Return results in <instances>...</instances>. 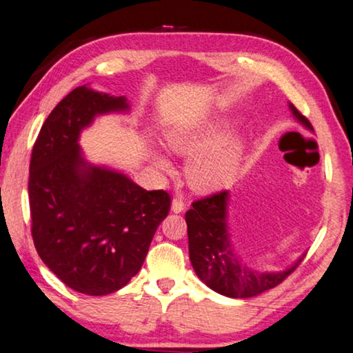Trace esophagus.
<instances>
[{
	"mask_svg": "<svg viewBox=\"0 0 353 353\" xmlns=\"http://www.w3.org/2000/svg\"><path fill=\"white\" fill-rule=\"evenodd\" d=\"M170 209H172V212H175V214L183 212V211H184V203H183V200H181V199H173V200H172Z\"/></svg>",
	"mask_w": 353,
	"mask_h": 353,
	"instance_id": "esophagus-1",
	"label": "esophagus"
}]
</instances>
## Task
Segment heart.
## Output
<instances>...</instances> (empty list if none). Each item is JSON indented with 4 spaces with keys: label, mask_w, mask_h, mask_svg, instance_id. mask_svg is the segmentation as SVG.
Instances as JSON below:
<instances>
[{
    "label": "heart",
    "mask_w": 353,
    "mask_h": 353,
    "mask_svg": "<svg viewBox=\"0 0 353 353\" xmlns=\"http://www.w3.org/2000/svg\"><path fill=\"white\" fill-rule=\"evenodd\" d=\"M223 125L170 127L164 132V144L170 152L189 157L186 178L200 192L225 188L236 175L243 157V139L239 134H223ZM158 169L170 172L169 158L158 150L150 152Z\"/></svg>",
    "instance_id": "1"
}]
</instances>
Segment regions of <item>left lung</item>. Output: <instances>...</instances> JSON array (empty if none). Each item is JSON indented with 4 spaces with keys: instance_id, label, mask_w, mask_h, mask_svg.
Wrapping results in <instances>:
<instances>
[{
    "instance_id": "1",
    "label": "left lung",
    "mask_w": 353,
    "mask_h": 353,
    "mask_svg": "<svg viewBox=\"0 0 353 353\" xmlns=\"http://www.w3.org/2000/svg\"><path fill=\"white\" fill-rule=\"evenodd\" d=\"M288 108L302 127L313 132L312 123L302 116L293 103ZM231 190L214 194L192 203L186 212L189 259L195 274L206 285L226 298H252L274 288L294 271L305 254L293 265L281 271H257L248 267L237 254L231 242L230 225Z\"/></svg>"
}]
</instances>
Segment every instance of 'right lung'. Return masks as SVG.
<instances>
[{"mask_svg": "<svg viewBox=\"0 0 353 353\" xmlns=\"http://www.w3.org/2000/svg\"><path fill=\"white\" fill-rule=\"evenodd\" d=\"M128 111L125 96L77 86L48 116L30 157L37 252L65 285L88 296L114 293L138 274L170 208L164 190L90 163L79 144L97 116Z\"/></svg>", "mask_w": 353, "mask_h": 353, "instance_id": "1", "label": "right lung"}]
</instances>
